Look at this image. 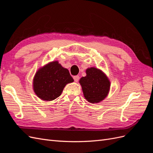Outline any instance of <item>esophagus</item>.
Returning <instances> with one entry per match:
<instances>
[{
    "mask_svg": "<svg viewBox=\"0 0 153 153\" xmlns=\"http://www.w3.org/2000/svg\"><path fill=\"white\" fill-rule=\"evenodd\" d=\"M73 79H74V80H75V82H77L78 80H79V76H73Z\"/></svg>",
    "mask_w": 153,
    "mask_h": 153,
    "instance_id": "34e87169",
    "label": "esophagus"
}]
</instances>
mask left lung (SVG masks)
<instances>
[{"mask_svg": "<svg viewBox=\"0 0 153 153\" xmlns=\"http://www.w3.org/2000/svg\"><path fill=\"white\" fill-rule=\"evenodd\" d=\"M85 73L86 76L79 80L84 98L91 103H98L108 96L110 81L106 74L98 68H89Z\"/></svg>", "mask_w": 153, "mask_h": 153, "instance_id": "8db88e82", "label": "left lung"}]
</instances>
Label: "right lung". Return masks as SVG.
<instances>
[{"instance_id":"right-lung-1","label":"right lung","mask_w":153,"mask_h":153,"mask_svg":"<svg viewBox=\"0 0 153 153\" xmlns=\"http://www.w3.org/2000/svg\"><path fill=\"white\" fill-rule=\"evenodd\" d=\"M73 81L68 69L55 61L38 69L32 81V87L39 98L48 101L61 96L64 87Z\"/></svg>"}]
</instances>
